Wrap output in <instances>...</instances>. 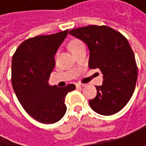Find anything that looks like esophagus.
Returning a JSON list of instances; mask_svg holds the SVG:
<instances>
[{
    "instance_id": "1",
    "label": "esophagus",
    "mask_w": 146,
    "mask_h": 146,
    "mask_svg": "<svg viewBox=\"0 0 146 146\" xmlns=\"http://www.w3.org/2000/svg\"><path fill=\"white\" fill-rule=\"evenodd\" d=\"M84 86H85V84H76V87L77 88H83Z\"/></svg>"
}]
</instances>
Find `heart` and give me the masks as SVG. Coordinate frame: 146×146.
Listing matches in <instances>:
<instances>
[{
  "mask_svg": "<svg viewBox=\"0 0 146 146\" xmlns=\"http://www.w3.org/2000/svg\"><path fill=\"white\" fill-rule=\"evenodd\" d=\"M69 49L71 50V51H73L82 46H84V43L80 40H78V39H74L73 40H71V42L69 43Z\"/></svg>",
  "mask_w": 146,
  "mask_h": 146,
  "instance_id": "obj_1",
  "label": "heart"
}]
</instances>
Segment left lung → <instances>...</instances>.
Listing matches in <instances>:
<instances>
[{"label":"left lung","mask_w":146,"mask_h":146,"mask_svg":"<svg viewBox=\"0 0 146 146\" xmlns=\"http://www.w3.org/2000/svg\"><path fill=\"white\" fill-rule=\"evenodd\" d=\"M69 34L89 47V68H99L103 83L96 86V96L89 103L92 110L104 115L121 111L130 100L135 89L138 67L128 40L108 26L89 25L74 29Z\"/></svg>","instance_id":"8db88e82"}]
</instances>
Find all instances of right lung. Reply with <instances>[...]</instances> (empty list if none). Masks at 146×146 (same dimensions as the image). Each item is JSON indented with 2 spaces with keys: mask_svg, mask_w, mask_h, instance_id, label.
I'll return each instance as SVG.
<instances>
[{
  "mask_svg": "<svg viewBox=\"0 0 146 146\" xmlns=\"http://www.w3.org/2000/svg\"><path fill=\"white\" fill-rule=\"evenodd\" d=\"M68 30L38 35L24 40L12 60V84L15 94L27 113L43 123L59 121L67 111V94L75 90L73 84L59 88L48 84L55 67L54 56Z\"/></svg>",
  "mask_w": 146,
  "mask_h": 146,
  "instance_id": "1",
  "label": "right lung"
}]
</instances>
